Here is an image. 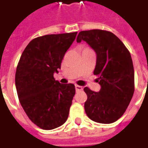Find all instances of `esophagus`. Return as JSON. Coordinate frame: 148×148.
<instances>
[{"label": "esophagus", "mask_w": 148, "mask_h": 148, "mask_svg": "<svg viewBox=\"0 0 148 148\" xmlns=\"http://www.w3.org/2000/svg\"><path fill=\"white\" fill-rule=\"evenodd\" d=\"M76 91H82L83 90V87L79 85H76Z\"/></svg>", "instance_id": "esophagus-1"}]
</instances>
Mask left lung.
<instances>
[{
  "label": "left lung",
  "instance_id": "1",
  "mask_svg": "<svg viewBox=\"0 0 148 148\" xmlns=\"http://www.w3.org/2000/svg\"><path fill=\"white\" fill-rule=\"evenodd\" d=\"M84 40L96 53L94 75L101 86L99 92L85 87L88 96L84 110L90 119L100 123H112L121 117L135 91L132 60L128 49L109 31H81L76 42Z\"/></svg>",
  "mask_w": 148,
  "mask_h": 148
}]
</instances>
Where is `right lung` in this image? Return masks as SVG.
<instances>
[{
  "mask_svg": "<svg viewBox=\"0 0 148 148\" xmlns=\"http://www.w3.org/2000/svg\"><path fill=\"white\" fill-rule=\"evenodd\" d=\"M77 32L32 40L22 52L15 75L19 101L29 119L41 129L61 126L69 117L76 93L73 84H60L53 74Z\"/></svg>",
  "mask_w": 148,
  "mask_h": 148,
  "instance_id": "1",
  "label": "right lung"
}]
</instances>
